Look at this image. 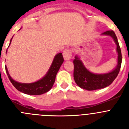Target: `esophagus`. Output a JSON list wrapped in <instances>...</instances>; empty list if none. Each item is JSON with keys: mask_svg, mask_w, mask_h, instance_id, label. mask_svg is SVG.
<instances>
[{"mask_svg": "<svg viewBox=\"0 0 129 129\" xmlns=\"http://www.w3.org/2000/svg\"><path fill=\"white\" fill-rule=\"evenodd\" d=\"M62 55H63V57L65 61H68V60H70V59H71V57H72L71 50H70V49L66 48L65 50L63 51Z\"/></svg>", "mask_w": 129, "mask_h": 129, "instance_id": "1", "label": "esophagus"}]
</instances>
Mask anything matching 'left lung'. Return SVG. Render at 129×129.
I'll return each instance as SVG.
<instances>
[{
  "label": "left lung",
  "instance_id": "8db88e82",
  "mask_svg": "<svg viewBox=\"0 0 129 129\" xmlns=\"http://www.w3.org/2000/svg\"><path fill=\"white\" fill-rule=\"evenodd\" d=\"M112 37L116 44V52L118 53V64L116 68L111 72L105 74H94L91 72L84 66L78 55H76L74 60V78L75 82L81 88L87 90L101 89L109 86L118 76L120 70L122 56L119 43L116 34L112 30L107 31L102 34Z\"/></svg>",
  "mask_w": 129,
  "mask_h": 129
}]
</instances>
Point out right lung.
<instances>
[{
    "mask_svg": "<svg viewBox=\"0 0 129 129\" xmlns=\"http://www.w3.org/2000/svg\"><path fill=\"white\" fill-rule=\"evenodd\" d=\"M11 40L12 38L10 40L9 46L11 44ZM63 61L64 59L62 53H59L55 55L52 64L46 75L43 78L34 83H23L15 81L10 76L6 66H5L6 72L8 76L9 79L17 90L24 94H28V95H41L48 92L52 88L54 84L57 74Z\"/></svg>",
    "mask_w": 129,
    "mask_h": 129,
    "instance_id": "add662e5",
    "label": "right lung"
}]
</instances>
